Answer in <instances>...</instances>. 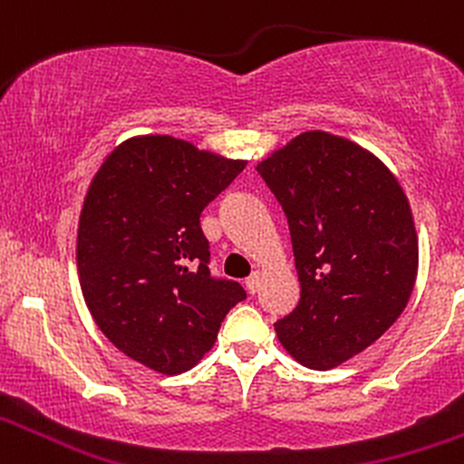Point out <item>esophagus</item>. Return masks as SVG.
Segmentation results:
<instances>
[{
	"instance_id": "34e87169",
	"label": "esophagus",
	"mask_w": 464,
	"mask_h": 464,
	"mask_svg": "<svg viewBox=\"0 0 464 464\" xmlns=\"http://www.w3.org/2000/svg\"><path fill=\"white\" fill-rule=\"evenodd\" d=\"M246 287H247L249 294H256L258 287H260V272H254L252 276H249V278L246 280Z\"/></svg>"
}]
</instances>
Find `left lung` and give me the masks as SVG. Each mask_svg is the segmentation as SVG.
I'll use <instances>...</instances> for the list:
<instances>
[{
    "instance_id": "left-lung-1",
    "label": "left lung",
    "mask_w": 464,
    "mask_h": 464,
    "mask_svg": "<svg viewBox=\"0 0 464 464\" xmlns=\"http://www.w3.org/2000/svg\"><path fill=\"white\" fill-rule=\"evenodd\" d=\"M283 206L300 302L276 322L302 366L329 371L374 344L403 314L419 237L399 179L377 155L329 131H304L256 164Z\"/></svg>"
}]
</instances>
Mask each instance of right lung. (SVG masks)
<instances>
[{"label": "right lung", "mask_w": 464, "mask_h": 464, "mask_svg": "<svg viewBox=\"0 0 464 464\" xmlns=\"http://www.w3.org/2000/svg\"><path fill=\"white\" fill-rule=\"evenodd\" d=\"M173 135L120 142L93 175L76 237L87 309L118 351L181 374L215 346L246 291L208 272L201 210L246 169Z\"/></svg>", "instance_id": "1"}]
</instances>
